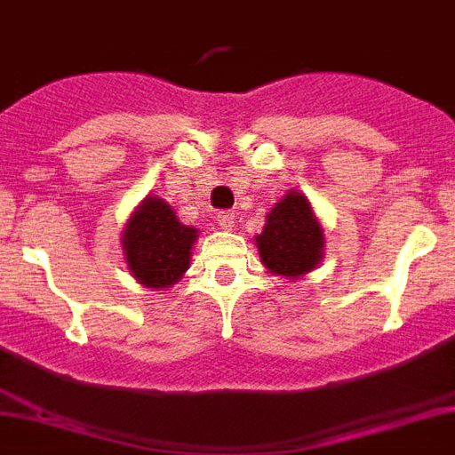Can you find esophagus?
Segmentation results:
<instances>
[{"label":"esophagus","mask_w":455,"mask_h":455,"mask_svg":"<svg viewBox=\"0 0 455 455\" xmlns=\"http://www.w3.org/2000/svg\"><path fill=\"white\" fill-rule=\"evenodd\" d=\"M219 223L223 230H232L235 228V213L232 212H220L219 213Z\"/></svg>","instance_id":"1"}]
</instances>
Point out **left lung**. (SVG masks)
Masks as SVG:
<instances>
[{
  "mask_svg": "<svg viewBox=\"0 0 455 455\" xmlns=\"http://www.w3.org/2000/svg\"><path fill=\"white\" fill-rule=\"evenodd\" d=\"M262 265L279 276H299L316 267L323 258V230L316 223L307 197L288 193L267 216L262 232L255 236Z\"/></svg>",
  "mask_w": 455,
  "mask_h": 455,
  "instance_id": "left-lung-1",
  "label": "left lung"
}]
</instances>
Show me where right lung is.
<instances>
[{"instance_id":"1","label":"right lung","mask_w":455,"mask_h":455,"mask_svg":"<svg viewBox=\"0 0 455 455\" xmlns=\"http://www.w3.org/2000/svg\"><path fill=\"white\" fill-rule=\"evenodd\" d=\"M197 230L179 223L167 202L148 197L123 235L125 260L144 286L169 288L190 265Z\"/></svg>"}]
</instances>
